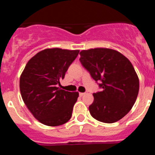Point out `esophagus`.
<instances>
[{"label":"esophagus","instance_id":"34e87169","mask_svg":"<svg viewBox=\"0 0 155 155\" xmlns=\"http://www.w3.org/2000/svg\"><path fill=\"white\" fill-rule=\"evenodd\" d=\"M84 94H85V93H83V92H80V93H79V95H80V96L81 97V96H83V95H84Z\"/></svg>","mask_w":155,"mask_h":155}]
</instances>
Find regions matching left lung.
I'll use <instances>...</instances> for the list:
<instances>
[{
  "label": "left lung",
  "mask_w": 155,
  "mask_h": 155,
  "mask_svg": "<svg viewBox=\"0 0 155 155\" xmlns=\"http://www.w3.org/2000/svg\"><path fill=\"white\" fill-rule=\"evenodd\" d=\"M80 61L102 91L94 93L89 106L93 118L105 124L119 121L132 109L139 92V78L132 64L120 52L108 48L82 50Z\"/></svg>",
  "instance_id": "1"
}]
</instances>
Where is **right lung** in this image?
Returning <instances> with one entry per match:
<instances>
[{
  "mask_svg": "<svg viewBox=\"0 0 155 155\" xmlns=\"http://www.w3.org/2000/svg\"><path fill=\"white\" fill-rule=\"evenodd\" d=\"M78 53V50L46 49L31 57L21 73V98L34 117L44 125H63L71 118L79 93L64 91L57 84Z\"/></svg>",
  "mask_w": 155,
  "mask_h": 155,
  "instance_id": "1",
  "label": "right lung"
}]
</instances>
